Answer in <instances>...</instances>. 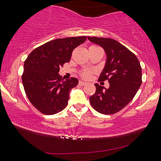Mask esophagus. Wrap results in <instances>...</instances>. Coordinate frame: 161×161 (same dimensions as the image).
<instances>
[{"label":"esophagus","instance_id":"1","mask_svg":"<svg viewBox=\"0 0 161 161\" xmlns=\"http://www.w3.org/2000/svg\"><path fill=\"white\" fill-rule=\"evenodd\" d=\"M79 84L81 86H84L86 84V82H84V81H79Z\"/></svg>","mask_w":161,"mask_h":161}]
</instances>
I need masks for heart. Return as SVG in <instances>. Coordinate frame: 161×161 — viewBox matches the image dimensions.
Segmentation results:
<instances>
[{
  "mask_svg": "<svg viewBox=\"0 0 161 161\" xmlns=\"http://www.w3.org/2000/svg\"><path fill=\"white\" fill-rule=\"evenodd\" d=\"M94 46V45H93ZM81 77L84 79H89L92 75V71L90 70H83L80 73Z\"/></svg>",
  "mask_w": 161,
  "mask_h": 161,
  "instance_id": "heart-1",
  "label": "heart"
}]
</instances>
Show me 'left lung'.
<instances>
[{"label": "left lung", "mask_w": 161, "mask_h": 161, "mask_svg": "<svg viewBox=\"0 0 161 161\" xmlns=\"http://www.w3.org/2000/svg\"><path fill=\"white\" fill-rule=\"evenodd\" d=\"M107 54V62L99 81L108 80L109 87L95 84L96 92L89 97L92 107L103 114H114L131 101L142 83L141 67L138 58L124 45L111 38L88 37Z\"/></svg>", "instance_id": "1"}]
</instances>
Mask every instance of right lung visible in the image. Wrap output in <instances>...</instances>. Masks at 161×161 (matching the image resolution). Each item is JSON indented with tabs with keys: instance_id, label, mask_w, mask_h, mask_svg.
<instances>
[{
	"instance_id": "obj_1",
	"label": "right lung",
	"mask_w": 161,
	"mask_h": 161,
	"mask_svg": "<svg viewBox=\"0 0 161 161\" xmlns=\"http://www.w3.org/2000/svg\"><path fill=\"white\" fill-rule=\"evenodd\" d=\"M86 37H72L51 40L32 51L24 62L22 81L25 94L35 108L53 115L67 107L69 91L78 84L71 77L64 80L59 67L69 62L74 49Z\"/></svg>"
}]
</instances>
